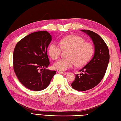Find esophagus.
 <instances>
[{
    "mask_svg": "<svg viewBox=\"0 0 121 121\" xmlns=\"http://www.w3.org/2000/svg\"><path fill=\"white\" fill-rule=\"evenodd\" d=\"M58 73H60V74H63V75H66V74H67V73L64 72H58Z\"/></svg>",
    "mask_w": 121,
    "mask_h": 121,
    "instance_id": "esophagus-1",
    "label": "esophagus"
}]
</instances>
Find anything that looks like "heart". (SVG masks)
I'll use <instances>...</instances> for the list:
<instances>
[{
	"instance_id": "obj_1",
	"label": "heart",
	"mask_w": 121,
	"mask_h": 121,
	"mask_svg": "<svg viewBox=\"0 0 121 121\" xmlns=\"http://www.w3.org/2000/svg\"><path fill=\"white\" fill-rule=\"evenodd\" d=\"M60 43L61 46L57 43H52L48 49L50 57L54 60L61 56L63 49L69 50L68 58H62L54 64L53 67L57 70L65 71L75 64L77 67H83L90 60L94 53L93 45L85 42L84 39L79 36H68L62 39Z\"/></svg>"
}]
</instances>
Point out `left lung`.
Returning <instances> with one entry per match:
<instances>
[{
	"mask_svg": "<svg viewBox=\"0 0 121 121\" xmlns=\"http://www.w3.org/2000/svg\"><path fill=\"white\" fill-rule=\"evenodd\" d=\"M92 39L94 45V54L88 63L76 75L71 86L74 89L84 91L92 89L100 82L105 74L109 60L108 47L100 36L93 31L81 30Z\"/></svg>",
	"mask_w": 121,
	"mask_h": 121,
	"instance_id": "8db88e82",
	"label": "left lung"
}]
</instances>
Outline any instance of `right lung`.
<instances>
[{
    "instance_id": "1",
    "label": "right lung",
    "mask_w": 121,
    "mask_h": 121,
    "mask_svg": "<svg viewBox=\"0 0 121 121\" xmlns=\"http://www.w3.org/2000/svg\"><path fill=\"white\" fill-rule=\"evenodd\" d=\"M52 36L45 31L32 33L17 43L13 53V67L20 82L27 88L40 91L49 85L56 72L46 69L47 54Z\"/></svg>"
}]
</instances>
